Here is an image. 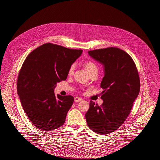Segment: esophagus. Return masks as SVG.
<instances>
[{
  "label": "esophagus",
  "mask_w": 160,
  "mask_h": 160,
  "mask_svg": "<svg viewBox=\"0 0 160 160\" xmlns=\"http://www.w3.org/2000/svg\"><path fill=\"white\" fill-rule=\"evenodd\" d=\"M82 101V99L80 98V97H76L74 98V101L76 102H80Z\"/></svg>",
  "instance_id": "esophagus-1"
}]
</instances>
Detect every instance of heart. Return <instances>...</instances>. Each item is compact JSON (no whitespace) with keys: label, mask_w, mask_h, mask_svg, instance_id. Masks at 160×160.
<instances>
[{"label":"heart","mask_w":160,"mask_h":160,"mask_svg":"<svg viewBox=\"0 0 160 160\" xmlns=\"http://www.w3.org/2000/svg\"><path fill=\"white\" fill-rule=\"evenodd\" d=\"M84 67L86 69V70L88 71V72L89 74H91L92 72H97L98 71V67L96 65V63L92 61H88L86 62H85L84 63ZM76 67V64L75 63H72L70 65V67H69L68 69V74H72L74 69Z\"/></svg>","instance_id":"obj_1"}]
</instances>
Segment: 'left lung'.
<instances>
[{"label":"left lung","instance_id":"1","mask_svg":"<svg viewBox=\"0 0 160 160\" xmlns=\"http://www.w3.org/2000/svg\"><path fill=\"white\" fill-rule=\"evenodd\" d=\"M88 53L104 67L100 86L104 91L102 104L99 106L91 101L85 117L93 131L107 134L118 129L130 113L140 92L139 76L131 57L119 48L94 50Z\"/></svg>","mask_w":160,"mask_h":160}]
</instances>
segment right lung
<instances>
[{
  "mask_svg": "<svg viewBox=\"0 0 160 160\" xmlns=\"http://www.w3.org/2000/svg\"><path fill=\"white\" fill-rule=\"evenodd\" d=\"M46 43L29 54L19 72L17 93L23 110L37 128L50 131L59 128L74 102L71 95H55L56 84L65 80L69 67L82 53Z\"/></svg>",
  "mask_w": 160,
  "mask_h": 160,
  "instance_id": "add662e5",
  "label": "right lung"
}]
</instances>
